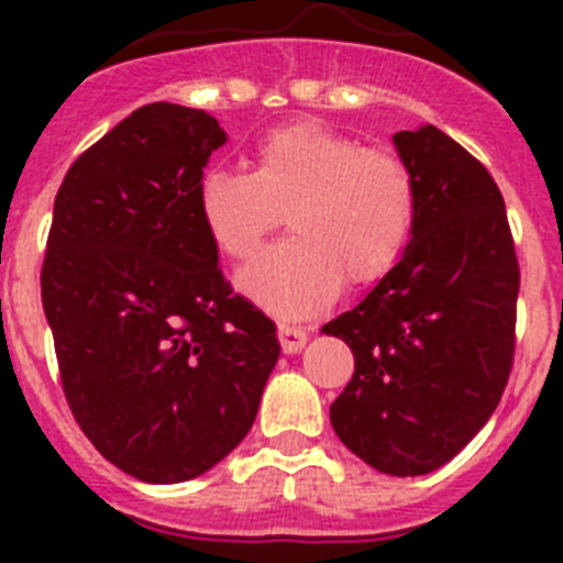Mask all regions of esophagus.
Returning <instances> with one entry per match:
<instances>
[{
  "mask_svg": "<svg viewBox=\"0 0 563 563\" xmlns=\"http://www.w3.org/2000/svg\"><path fill=\"white\" fill-rule=\"evenodd\" d=\"M278 343H282V350H285L287 355H292V352L305 350V343H307V332L301 330V327H292V324H278Z\"/></svg>",
  "mask_w": 563,
  "mask_h": 563,
  "instance_id": "esophagus-1",
  "label": "esophagus"
}]
</instances>
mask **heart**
Returning <instances> with one entry per match:
<instances>
[{"label": "heart", "mask_w": 563, "mask_h": 563, "mask_svg": "<svg viewBox=\"0 0 563 563\" xmlns=\"http://www.w3.org/2000/svg\"><path fill=\"white\" fill-rule=\"evenodd\" d=\"M197 206L213 245L236 262L287 211L292 236L239 273V287L273 316L301 318L324 310L343 278L372 285L400 262L417 225V180L391 148L290 123L258 141L251 174L211 168Z\"/></svg>", "instance_id": "1"}]
</instances>
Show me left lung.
<instances>
[{"label":"left lung","mask_w":563,"mask_h":563,"mask_svg":"<svg viewBox=\"0 0 563 563\" xmlns=\"http://www.w3.org/2000/svg\"><path fill=\"white\" fill-rule=\"evenodd\" d=\"M417 180V225L395 267L321 332L355 375L330 406L335 434L380 474L454 460L490 420L516 350L519 258L487 168L426 123L395 134Z\"/></svg>","instance_id":"1"}]
</instances>
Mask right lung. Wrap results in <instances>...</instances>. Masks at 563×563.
Wrapping results in <instances>:
<instances>
[{"label": "right lung", "instance_id": "1", "mask_svg": "<svg viewBox=\"0 0 563 563\" xmlns=\"http://www.w3.org/2000/svg\"><path fill=\"white\" fill-rule=\"evenodd\" d=\"M217 118L146 103L69 166L42 305L64 397L112 465L152 485L206 474L245 440L276 324L236 296L197 206Z\"/></svg>", "mask_w": 563, "mask_h": 563}]
</instances>
